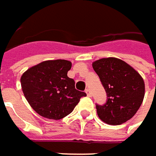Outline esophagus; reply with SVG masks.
Segmentation results:
<instances>
[{
  "instance_id": "esophagus-1",
  "label": "esophagus",
  "mask_w": 156,
  "mask_h": 156,
  "mask_svg": "<svg viewBox=\"0 0 156 156\" xmlns=\"http://www.w3.org/2000/svg\"><path fill=\"white\" fill-rule=\"evenodd\" d=\"M86 94H87V95L88 97H92V92H91L90 89H87L86 90Z\"/></svg>"
}]
</instances>
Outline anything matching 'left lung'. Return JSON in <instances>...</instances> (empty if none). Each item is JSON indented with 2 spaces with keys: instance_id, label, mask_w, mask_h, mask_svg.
Here are the masks:
<instances>
[{
  "instance_id": "left-lung-1",
  "label": "left lung",
  "mask_w": 156,
  "mask_h": 156,
  "mask_svg": "<svg viewBox=\"0 0 156 156\" xmlns=\"http://www.w3.org/2000/svg\"><path fill=\"white\" fill-rule=\"evenodd\" d=\"M92 65L108 95L106 104L96 106L98 116L111 125L127 122L137 113L145 96V83L140 74L115 57L101 58Z\"/></svg>"
}]
</instances>
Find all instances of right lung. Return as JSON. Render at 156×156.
Here are the masks:
<instances>
[{"instance_id": "1", "label": "right lung", "mask_w": 156, "mask_h": 156, "mask_svg": "<svg viewBox=\"0 0 156 156\" xmlns=\"http://www.w3.org/2000/svg\"><path fill=\"white\" fill-rule=\"evenodd\" d=\"M71 62L48 60L25 70L21 76L23 95L35 112L48 119L60 120L70 114L86 93L75 88L67 76Z\"/></svg>"}]
</instances>
